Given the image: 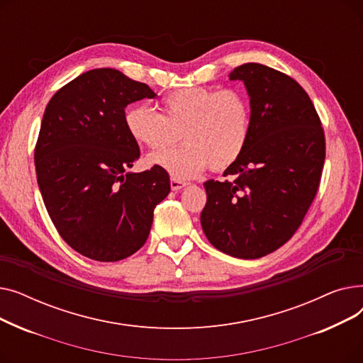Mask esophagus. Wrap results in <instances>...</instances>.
I'll return each instance as SVG.
<instances>
[{"instance_id": "1", "label": "esophagus", "mask_w": 363, "mask_h": 363, "mask_svg": "<svg viewBox=\"0 0 363 363\" xmlns=\"http://www.w3.org/2000/svg\"><path fill=\"white\" fill-rule=\"evenodd\" d=\"M186 185H188V184L184 182V181H179V179H175V178L170 179V188L174 189V191H179V189L185 188Z\"/></svg>"}]
</instances>
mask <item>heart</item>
Here are the masks:
<instances>
[{"mask_svg":"<svg viewBox=\"0 0 363 363\" xmlns=\"http://www.w3.org/2000/svg\"><path fill=\"white\" fill-rule=\"evenodd\" d=\"M160 107L162 114L132 106L123 122L133 141L155 151L174 144L181 133L184 147L147 157L150 166L175 179L196 178L208 164L215 170L226 169L249 140L250 104L240 91L182 88L163 97Z\"/></svg>","mask_w":363,"mask_h":363,"instance_id":"heart-1","label":"heart"}]
</instances>
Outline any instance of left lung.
Listing matches in <instances>:
<instances>
[{"mask_svg":"<svg viewBox=\"0 0 363 363\" xmlns=\"http://www.w3.org/2000/svg\"><path fill=\"white\" fill-rule=\"evenodd\" d=\"M250 99V133L240 157L207 181L200 222L211 244L237 259L278 250L303 222L316 196L325 160L318 113L294 79L259 63L235 67Z\"/></svg>","mask_w":363,"mask_h":363,"instance_id":"1","label":"left lung"}]
</instances>
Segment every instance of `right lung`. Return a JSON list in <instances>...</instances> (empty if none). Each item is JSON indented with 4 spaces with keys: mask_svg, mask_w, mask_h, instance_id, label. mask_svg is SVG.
<instances>
[{
    "mask_svg": "<svg viewBox=\"0 0 363 363\" xmlns=\"http://www.w3.org/2000/svg\"><path fill=\"white\" fill-rule=\"evenodd\" d=\"M148 85L116 69H94L57 91L35 148L47 212L74 252L118 262L145 244L155 207L170 193L166 170L128 172L140 147L125 128V108L155 99Z\"/></svg>",
    "mask_w": 363,
    "mask_h": 363,
    "instance_id": "right-lung-1",
    "label": "right lung"
}]
</instances>
